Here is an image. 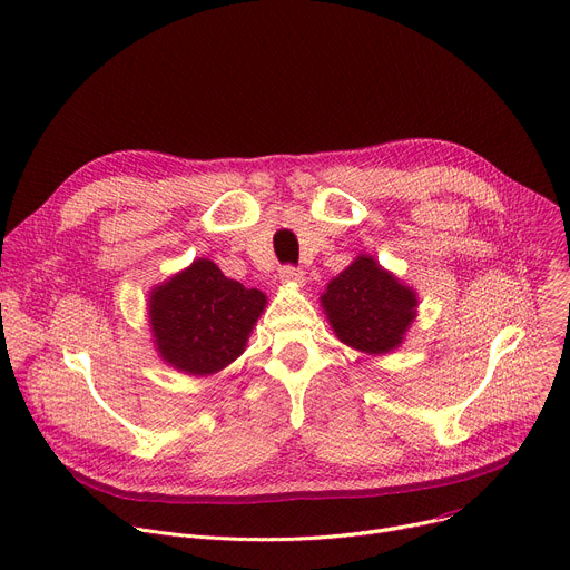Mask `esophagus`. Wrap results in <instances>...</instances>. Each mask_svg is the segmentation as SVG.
I'll use <instances>...</instances> for the list:
<instances>
[{
  "label": "esophagus",
  "mask_w": 570,
  "mask_h": 570,
  "mask_svg": "<svg viewBox=\"0 0 570 570\" xmlns=\"http://www.w3.org/2000/svg\"><path fill=\"white\" fill-rule=\"evenodd\" d=\"M279 279L286 282V284H302L304 282V271L295 268V266H282Z\"/></svg>",
  "instance_id": "esophagus-1"
}]
</instances>
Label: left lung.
<instances>
[{
	"label": "left lung",
	"instance_id": "obj_1",
	"mask_svg": "<svg viewBox=\"0 0 570 570\" xmlns=\"http://www.w3.org/2000/svg\"><path fill=\"white\" fill-rule=\"evenodd\" d=\"M416 295L371 256H358L327 284L323 306L336 336L371 354H382L402 343L416 316Z\"/></svg>",
	"mask_w": 570,
	"mask_h": 570
}]
</instances>
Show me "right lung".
Segmentation results:
<instances>
[{"mask_svg":"<svg viewBox=\"0 0 570 570\" xmlns=\"http://www.w3.org/2000/svg\"><path fill=\"white\" fill-rule=\"evenodd\" d=\"M266 295L199 258L151 293L149 321L161 356L188 375H212L245 350Z\"/></svg>","mask_w":570,"mask_h":570,"instance_id":"right-lung-1","label":"right lung"}]
</instances>
